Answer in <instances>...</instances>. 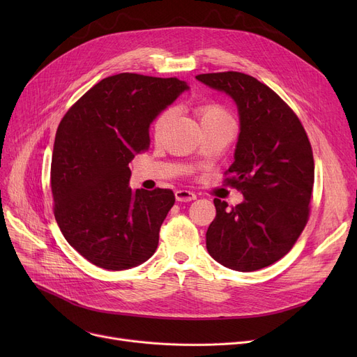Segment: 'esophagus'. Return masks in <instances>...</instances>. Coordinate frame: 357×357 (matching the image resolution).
<instances>
[{
  "mask_svg": "<svg viewBox=\"0 0 357 357\" xmlns=\"http://www.w3.org/2000/svg\"><path fill=\"white\" fill-rule=\"evenodd\" d=\"M175 198H176V201H181V202H190V201H194L197 198V195L188 190H178L175 192Z\"/></svg>",
  "mask_w": 357,
  "mask_h": 357,
  "instance_id": "obj_1",
  "label": "esophagus"
}]
</instances>
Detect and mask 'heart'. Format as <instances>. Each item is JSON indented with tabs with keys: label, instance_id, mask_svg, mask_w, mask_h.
<instances>
[{
	"label": "heart",
	"instance_id": "heart-1",
	"mask_svg": "<svg viewBox=\"0 0 357 357\" xmlns=\"http://www.w3.org/2000/svg\"><path fill=\"white\" fill-rule=\"evenodd\" d=\"M174 116V109L172 108H166L162 112H159V116L155 119L152 130L155 137H159L163 130L167 124V121L171 120V117ZM197 116L198 120L202 126V128H207L220 123H226V121H233V117L229 112L227 108H224L222 105L217 104V102H204L199 104L197 107Z\"/></svg>",
	"mask_w": 357,
	"mask_h": 357
}]
</instances>
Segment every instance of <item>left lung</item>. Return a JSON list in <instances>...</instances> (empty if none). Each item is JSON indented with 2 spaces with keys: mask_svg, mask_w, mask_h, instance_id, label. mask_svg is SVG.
I'll return each instance as SVG.
<instances>
[{
  "mask_svg": "<svg viewBox=\"0 0 357 357\" xmlns=\"http://www.w3.org/2000/svg\"><path fill=\"white\" fill-rule=\"evenodd\" d=\"M236 101L240 135L224 182L245 201L214 198L207 250L233 271L253 272L284 257L305 229L314 185L312 149L294 109L268 85L241 72L197 75Z\"/></svg>",
  "mask_w": 357,
  "mask_h": 357,
  "instance_id": "left-lung-1",
  "label": "left lung"
}]
</instances>
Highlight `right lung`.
<instances>
[{"mask_svg":"<svg viewBox=\"0 0 357 357\" xmlns=\"http://www.w3.org/2000/svg\"><path fill=\"white\" fill-rule=\"evenodd\" d=\"M185 89L178 78L112 75L61 120L50 166L53 213L66 241L92 265L123 271L155 253L175 195L128 188V163L149 149L150 123Z\"/></svg>","mask_w":357,"mask_h":357,"instance_id":"add662e5","label":"right lung"}]
</instances>
